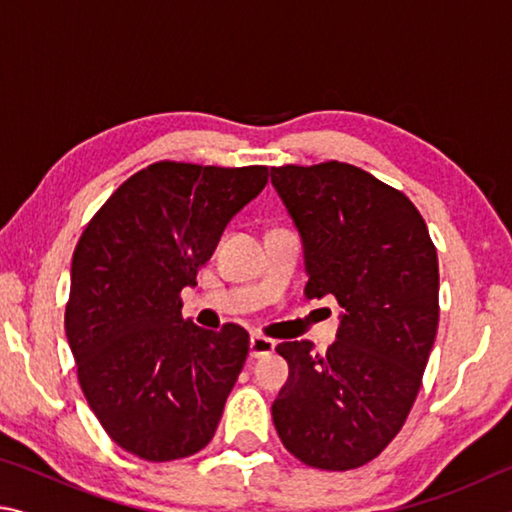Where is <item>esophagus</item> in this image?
<instances>
[{"label": "esophagus", "instance_id": "esophagus-1", "mask_svg": "<svg viewBox=\"0 0 512 512\" xmlns=\"http://www.w3.org/2000/svg\"><path fill=\"white\" fill-rule=\"evenodd\" d=\"M275 352V341L266 339V336H250V357L259 359V357H266V354Z\"/></svg>", "mask_w": 512, "mask_h": 512}]
</instances>
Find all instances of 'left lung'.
<instances>
[{"label": "left lung", "instance_id": "obj_1", "mask_svg": "<svg viewBox=\"0 0 512 512\" xmlns=\"http://www.w3.org/2000/svg\"><path fill=\"white\" fill-rule=\"evenodd\" d=\"M296 225L309 300L334 296L339 336L277 352L289 379L273 402L282 445L318 470H352L381 454L418 397L438 329V255L402 192L345 162L271 169Z\"/></svg>", "mask_w": 512, "mask_h": 512}]
</instances>
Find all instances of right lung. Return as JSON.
<instances>
[{
	"label": "right lung",
	"mask_w": 512,
	"mask_h": 512,
	"mask_svg": "<svg viewBox=\"0 0 512 512\" xmlns=\"http://www.w3.org/2000/svg\"><path fill=\"white\" fill-rule=\"evenodd\" d=\"M266 183V167L155 162L83 230L65 332L85 400L128 454L164 463L212 440L250 339L239 325L185 320L180 291Z\"/></svg>",
	"instance_id": "1"
}]
</instances>
